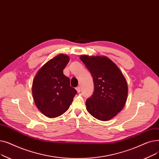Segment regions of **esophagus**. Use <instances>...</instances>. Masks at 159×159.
<instances>
[{
  "instance_id": "esophagus-1",
  "label": "esophagus",
  "mask_w": 159,
  "mask_h": 159,
  "mask_svg": "<svg viewBox=\"0 0 159 159\" xmlns=\"http://www.w3.org/2000/svg\"><path fill=\"white\" fill-rule=\"evenodd\" d=\"M76 89H77V92H78V93H80V91H81V88H80V86H79V87H77Z\"/></svg>"
}]
</instances>
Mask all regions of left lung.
<instances>
[{
	"label": "left lung",
	"mask_w": 159,
	"mask_h": 159,
	"mask_svg": "<svg viewBox=\"0 0 159 159\" xmlns=\"http://www.w3.org/2000/svg\"><path fill=\"white\" fill-rule=\"evenodd\" d=\"M92 75L93 93L86 100V109L93 117L107 121L117 115L128 97V85L122 73L106 57H80Z\"/></svg>",
	"instance_id": "obj_1"
}]
</instances>
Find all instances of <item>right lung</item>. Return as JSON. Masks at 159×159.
<instances>
[{
    "label": "right lung",
    "mask_w": 159,
    "mask_h": 159,
    "mask_svg": "<svg viewBox=\"0 0 159 159\" xmlns=\"http://www.w3.org/2000/svg\"><path fill=\"white\" fill-rule=\"evenodd\" d=\"M70 61L60 54L47 62L33 81L32 94L38 109L49 118H55L69 109L77 90L70 86V79L63 73Z\"/></svg>",
    "instance_id": "add662e5"
}]
</instances>
